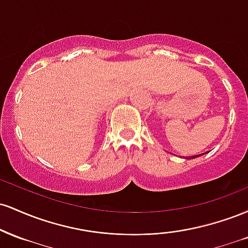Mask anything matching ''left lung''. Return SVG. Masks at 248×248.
<instances>
[{
	"instance_id": "left-lung-1",
	"label": "left lung",
	"mask_w": 248,
	"mask_h": 248,
	"mask_svg": "<svg viewBox=\"0 0 248 248\" xmlns=\"http://www.w3.org/2000/svg\"><path fill=\"white\" fill-rule=\"evenodd\" d=\"M199 156H202L201 154L199 155H193V156H190V157H186V158H189V160H191V158H196V157H199Z\"/></svg>"
}]
</instances>
